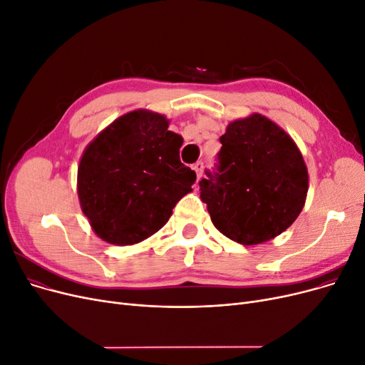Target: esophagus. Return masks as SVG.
<instances>
[{"instance_id": "1", "label": "esophagus", "mask_w": 365, "mask_h": 365, "mask_svg": "<svg viewBox=\"0 0 365 365\" xmlns=\"http://www.w3.org/2000/svg\"><path fill=\"white\" fill-rule=\"evenodd\" d=\"M193 169H195V172H196L197 178H200V177H202V172H203V162H196V163L193 165Z\"/></svg>"}]
</instances>
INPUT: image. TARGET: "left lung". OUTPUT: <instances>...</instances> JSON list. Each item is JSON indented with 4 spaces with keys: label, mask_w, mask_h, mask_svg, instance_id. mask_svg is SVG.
Wrapping results in <instances>:
<instances>
[{
    "label": "left lung",
    "mask_w": 365,
    "mask_h": 365,
    "mask_svg": "<svg viewBox=\"0 0 365 365\" xmlns=\"http://www.w3.org/2000/svg\"><path fill=\"white\" fill-rule=\"evenodd\" d=\"M217 168L202 178L200 199L215 227L242 245H258L285 232L300 215L307 168L292 138L254 113L229 123L220 138Z\"/></svg>",
    "instance_id": "8db88e82"
}]
</instances>
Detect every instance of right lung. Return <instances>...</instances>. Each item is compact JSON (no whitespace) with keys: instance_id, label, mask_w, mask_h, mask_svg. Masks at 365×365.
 <instances>
[{"instance_id":"1","label":"right lung","mask_w":365,"mask_h":365,"mask_svg":"<svg viewBox=\"0 0 365 365\" xmlns=\"http://www.w3.org/2000/svg\"><path fill=\"white\" fill-rule=\"evenodd\" d=\"M148 110L118 117L86 147L77 193L93 232L114 245H133L159 232L196 172L180 160L182 138Z\"/></svg>"}]
</instances>
